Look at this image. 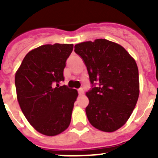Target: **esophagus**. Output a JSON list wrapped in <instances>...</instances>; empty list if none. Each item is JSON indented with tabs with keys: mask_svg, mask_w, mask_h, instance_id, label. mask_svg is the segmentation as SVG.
Instances as JSON below:
<instances>
[{
	"mask_svg": "<svg viewBox=\"0 0 158 158\" xmlns=\"http://www.w3.org/2000/svg\"><path fill=\"white\" fill-rule=\"evenodd\" d=\"M78 94H79V95H83L84 94L83 89H78Z\"/></svg>",
	"mask_w": 158,
	"mask_h": 158,
	"instance_id": "esophagus-1",
	"label": "esophagus"
}]
</instances>
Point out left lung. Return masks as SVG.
Returning <instances> with one entry per match:
<instances>
[{
    "instance_id": "8db88e82",
    "label": "left lung",
    "mask_w": 158,
    "mask_h": 158,
    "mask_svg": "<svg viewBox=\"0 0 158 158\" xmlns=\"http://www.w3.org/2000/svg\"><path fill=\"white\" fill-rule=\"evenodd\" d=\"M74 51L87 67L92 89L85 112L96 129L113 132L126 123L139 96L135 59L118 43L99 39L76 44Z\"/></svg>"
}]
</instances>
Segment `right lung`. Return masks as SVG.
Masks as SVG:
<instances>
[{"label": "right lung", "instance_id": "right-lung-1", "mask_svg": "<svg viewBox=\"0 0 158 158\" xmlns=\"http://www.w3.org/2000/svg\"><path fill=\"white\" fill-rule=\"evenodd\" d=\"M73 44L43 45L24 57L16 73L15 85L19 107L38 132L54 136L69 126L76 89L60 86Z\"/></svg>", "mask_w": 158, "mask_h": 158}]
</instances>
